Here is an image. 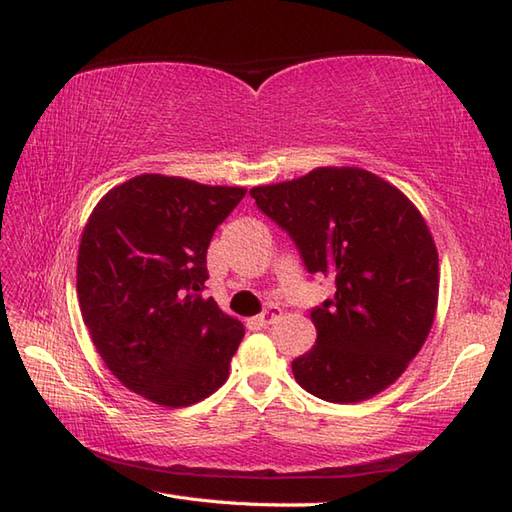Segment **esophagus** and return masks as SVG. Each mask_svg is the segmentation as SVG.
Masks as SVG:
<instances>
[{"mask_svg":"<svg viewBox=\"0 0 512 512\" xmlns=\"http://www.w3.org/2000/svg\"><path fill=\"white\" fill-rule=\"evenodd\" d=\"M281 308H277V306H268L262 314H259V317H255V321L259 323V325H270V323H275L279 317H281Z\"/></svg>","mask_w":512,"mask_h":512,"instance_id":"esophagus-1","label":"esophagus"}]
</instances>
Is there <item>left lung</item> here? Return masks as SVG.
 <instances>
[{
	"label": "left lung",
	"instance_id": "obj_1",
	"mask_svg": "<svg viewBox=\"0 0 512 512\" xmlns=\"http://www.w3.org/2000/svg\"><path fill=\"white\" fill-rule=\"evenodd\" d=\"M284 228L310 275L336 292L310 310L317 343L292 361L297 383L328 402L376 396L427 341L438 306V250L427 222L396 187L358 167L250 189Z\"/></svg>",
	"mask_w": 512,
	"mask_h": 512
}]
</instances>
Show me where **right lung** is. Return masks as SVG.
<instances>
[{
	"label": "right lung",
	"mask_w": 512,
	"mask_h": 512,
	"mask_svg": "<svg viewBox=\"0 0 512 512\" xmlns=\"http://www.w3.org/2000/svg\"><path fill=\"white\" fill-rule=\"evenodd\" d=\"M242 187L143 173L94 206L76 292L96 352L121 383L162 407H189L228 378L244 325L204 297L206 248Z\"/></svg>",
	"instance_id": "right-lung-1"
}]
</instances>
